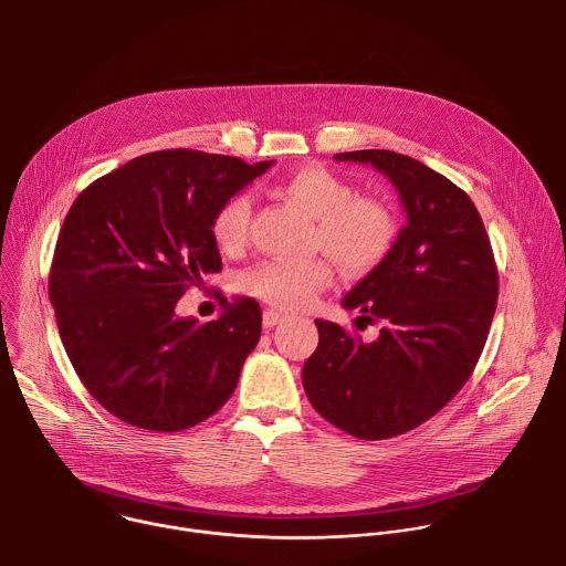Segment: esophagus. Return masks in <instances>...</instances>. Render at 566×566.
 Here are the masks:
<instances>
[{
  "label": "esophagus",
  "mask_w": 566,
  "mask_h": 566,
  "mask_svg": "<svg viewBox=\"0 0 566 566\" xmlns=\"http://www.w3.org/2000/svg\"><path fill=\"white\" fill-rule=\"evenodd\" d=\"M282 319H284V313H280V311H273V308H266V311H264V315H262L264 327H275V325H280Z\"/></svg>",
  "instance_id": "1"
}]
</instances>
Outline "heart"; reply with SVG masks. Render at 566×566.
<instances>
[{
  "instance_id": "b5f03b06",
  "label": "heart",
  "mask_w": 566,
  "mask_h": 566,
  "mask_svg": "<svg viewBox=\"0 0 566 566\" xmlns=\"http://www.w3.org/2000/svg\"><path fill=\"white\" fill-rule=\"evenodd\" d=\"M284 195L315 219L313 247L325 251L345 273L367 275L391 253L398 234L396 217L380 199L356 197L349 181L325 168H302L282 184ZM253 199L228 197L210 221L214 244L223 253L247 247ZM332 280L327 260H264L247 271L244 289L275 308H302Z\"/></svg>"
}]
</instances>
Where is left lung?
<instances>
[{
    "label": "left lung",
    "mask_w": 566,
    "mask_h": 566,
    "mask_svg": "<svg viewBox=\"0 0 566 566\" xmlns=\"http://www.w3.org/2000/svg\"><path fill=\"white\" fill-rule=\"evenodd\" d=\"M334 158L382 172L408 223L389 258L343 300L358 319L382 322L378 338L363 343L336 322L315 319L319 343L302 385L322 419L378 441L426 423L465 385L489 338L500 280L486 228L450 179L389 149Z\"/></svg>",
    "instance_id": "1"
}]
</instances>
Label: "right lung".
<instances>
[{"mask_svg":"<svg viewBox=\"0 0 566 566\" xmlns=\"http://www.w3.org/2000/svg\"><path fill=\"white\" fill-rule=\"evenodd\" d=\"M273 160L197 149L143 154L77 195L53 253L49 297L75 374L120 421L179 432L232 396L262 334L251 297L201 325L179 297L221 271L217 208Z\"/></svg>","mask_w":566,"mask_h":566,"instance_id":"add662e5","label":"right lung"}]
</instances>
